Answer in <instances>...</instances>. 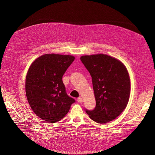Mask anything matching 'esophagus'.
<instances>
[{"label":"esophagus","mask_w":155,"mask_h":155,"mask_svg":"<svg viewBox=\"0 0 155 155\" xmlns=\"http://www.w3.org/2000/svg\"><path fill=\"white\" fill-rule=\"evenodd\" d=\"M77 102H78V103H82V102H83V99H82V97H78V98L77 99Z\"/></svg>","instance_id":"34e87169"}]
</instances>
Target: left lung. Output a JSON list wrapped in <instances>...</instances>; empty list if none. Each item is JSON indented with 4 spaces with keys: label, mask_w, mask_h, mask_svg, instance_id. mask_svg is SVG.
I'll return each instance as SVG.
<instances>
[{
    "label": "left lung",
    "mask_w": 155,
    "mask_h": 155,
    "mask_svg": "<svg viewBox=\"0 0 155 155\" xmlns=\"http://www.w3.org/2000/svg\"><path fill=\"white\" fill-rule=\"evenodd\" d=\"M80 60L90 73L96 105L85 109L97 123H108L126 107L130 95V78L124 65L118 60L103 54L81 56Z\"/></svg>",
    "instance_id": "obj_1"
}]
</instances>
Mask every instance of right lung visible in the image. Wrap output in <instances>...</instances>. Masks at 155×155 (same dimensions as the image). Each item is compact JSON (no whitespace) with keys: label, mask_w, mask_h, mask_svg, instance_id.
Returning a JSON list of instances; mask_svg holds the SVG:
<instances>
[{"label":"right lung","mask_w":155,"mask_h":155,"mask_svg":"<svg viewBox=\"0 0 155 155\" xmlns=\"http://www.w3.org/2000/svg\"><path fill=\"white\" fill-rule=\"evenodd\" d=\"M75 57L70 55L46 54L30 66L26 78L28 101L36 114L54 123L62 119L75 102L69 97L62 77Z\"/></svg>","instance_id":"add662e5"}]
</instances>
